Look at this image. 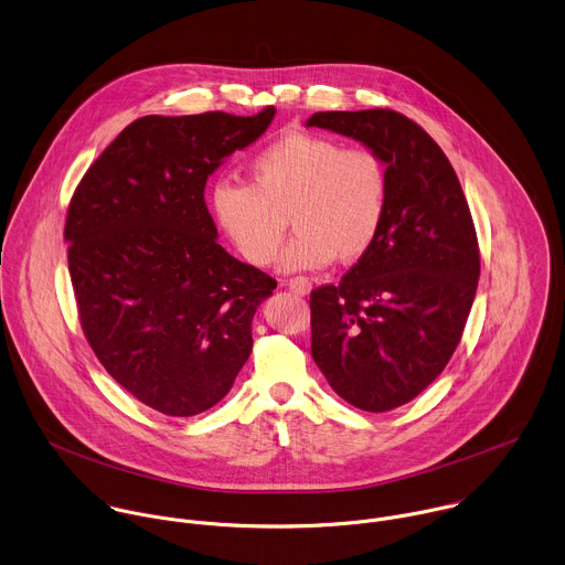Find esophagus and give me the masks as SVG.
I'll return each mask as SVG.
<instances>
[{
	"mask_svg": "<svg viewBox=\"0 0 565 565\" xmlns=\"http://www.w3.org/2000/svg\"><path fill=\"white\" fill-rule=\"evenodd\" d=\"M286 286H290V290H295L297 295H308L312 284L306 277H295V279H284Z\"/></svg>",
	"mask_w": 565,
	"mask_h": 565,
	"instance_id": "1",
	"label": "esophagus"
}]
</instances>
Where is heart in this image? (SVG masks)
Returning <instances> with one entry per match:
<instances>
[{
	"label": "heart",
	"mask_w": 565,
	"mask_h": 565,
	"mask_svg": "<svg viewBox=\"0 0 565 565\" xmlns=\"http://www.w3.org/2000/svg\"><path fill=\"white\" fill-rule=\"evenodd\" d=\"M250 175L253 182L220 178L211 189L213 217L246 262H275L281 215L295 228L284 270H319L334 257L352 264L376 244L390 206V169L379 151L290 131L253 158Z\"/></svg>",
	"instance_id": "heart-1"
}]
</instances>
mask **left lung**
I'll return each instance as SVG.
<instances>
[{"label":"left lung","instance_id":"obj_1","mask_svg":"<svg viewBox=\"0 0 565 565\" xmlns=\"http://www.w3.org/2000/svg\"><path fill=\"white\" fill-rule=\"evenodd\" d=\"M310 127L352 136L390 169V206L372 250L310 292L312 359L363 412L423 394L454 356L480 279L478 233L438 142L394 109L317 111Z\"/></svg>","mask_w":565,"mask_h":565}]
</instances>
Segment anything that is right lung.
Returning <instances> with one entry per match:
<instances>
[{
    "instance_id": "add662e5",
    "label": "right lung",
    "mask_w": 565,
    "mask_h": 565,
    "mask_svg": "<svg viewBox=\"0 0 565 565\" xmlns=\"http://www.w3.org/2000/svg\"><path fill=\"white\" fill-rule=\"evenodd\" d=\"M275 116H142L89 164L67 206V268L83 334L142 405L195 416L220 403L253 350L277 281L228 255L206 178Z\"/></svg>"
}]
</instances>
